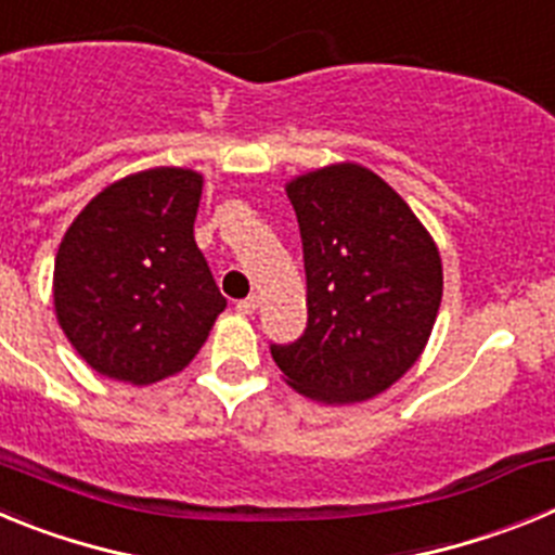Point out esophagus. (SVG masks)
<instances>
[{
  "instance_id": "34e87169",
  "label": "esophagus",
  "mask_w": 555,
  "mask_h": 555,
  "mask_svg": "<svg viewBox=\"0 0 555 555\" xmlns=\"http://www.w3.org/2000/svg\"><path fill=\"white\" fill-rule=\"evenodd\" d=\"M235 311H238V313H255V311H258V297H255V294H249L247 300H238V302H235Z\"/></svg>"
}]
</instances>
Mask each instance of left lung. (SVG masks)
Here are the masks:
<instances>
[{
    "instance_id": "1",
    "label": "left lung",
    "mask_w": 555,
    "mask_h": 555,
    "mask_svg": "<svg viewBox=\"0 0 555 555\" xmlns=\"http://www.w3.org/2000/svg\"><path fill=\"white\" fill-rule=\"evenodd\" d=\"M306 261L308 325L272 345L286 384L325 405L364 403L423 356L442 302V258L405 199L358 164L286 183Z\"/></svg>"
}]
</instances>
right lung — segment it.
I'll list each match as a JSON object with an SVG mask.
<instances>
[{
	"label": "right lung",
	"instance_id": "add662e5",
	"mask_svg": "<svg viewBox=\"0 0 555 555\" xmlns=\"http://www.w3.org/2000/svg\"><path fill=\"white\" fill-rule=\"evenodd\" d=\"M203 175L135 171L77 214L55 258V313L100 375L146 386L199 352L228 300L194 242Z\"/></svg>",
	"mask_w": 555,
	"mask_h": 555
}]
</instances>
